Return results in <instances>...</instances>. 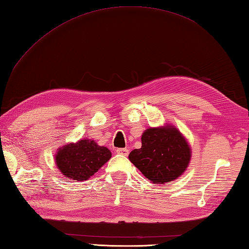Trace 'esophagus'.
Segmentation results:
<instances>
[{
    "label": "esophagus",
    "mask_w": 249,
    "mask_h": 249,
    "mask_svg": "<svg viewBox=\"0 0 249 249\" xmlns=\"http://www.w3.org/2000/svg\"><path fill=\"white\" fill-rule=\"evenodd\" d=\"M116 152L120 154V156H124V157L129 156V149H126V148H118L117 150H116Z\"/></svg>",
    "instance_id": "esophagus-1"
}]
</instances>
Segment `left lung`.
Here are the masks:
<instances>
[{
  "instance_id": "left-lung-1",
  "label": "left lung",
  "mask_w": 249,
  "mask_h": 249,
  "mask_svg": "<svg viewBox=\"0 0 249 249\" xmlns=\"http://www.w3.org/2000/svg\"><path fill=\"white\" fill-rule=\"evenodd\" d=\"M129 159L146 178L163 184L184 173L191 150L178 130L164 126L143 132L142 148L132 150Z\"/></svg>"
}]
</instances>
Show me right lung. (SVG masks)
I'll return each mask as SVG.
<instances>
[{"label": "right lung", "mask_w": 249, "mask_h": 249, "mask_svg": "<svg viewBox=\"0 0 249 249\" xmlns=\"http://www.w3.org/2000/svg\"><path fill=\"white\" fill-rule=\"evenodd\" d=\"M112 157L107 147L90 140H82L60 148L56 154V165L65 177L74 182L84 181L97 173Z\"/></svg>", "instance_id": "add662e5"}]
</instances>
